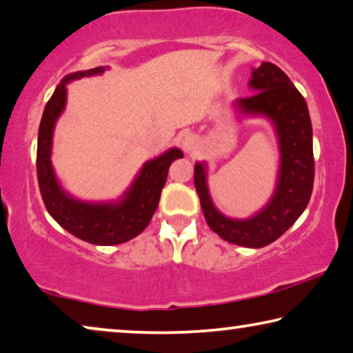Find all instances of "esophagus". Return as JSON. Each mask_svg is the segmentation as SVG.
Wrapping results in <instances>:
<instances>
[{"label":"esophagus","instance_id":"1","mask_svg":"<svg viewBox=\"0 0 353 353\" xmlns=\"http://www.w3.org/2000/svg\"><path fill=\"white\" fill-rule=\"evenodd\" d=\"M181 146L186 153H191V151H194L195 148H197V139H195V135H192V134L184 135V137L181 139Z\"/></svg>","mask_w":353,"mask_h":353}]
</instances>
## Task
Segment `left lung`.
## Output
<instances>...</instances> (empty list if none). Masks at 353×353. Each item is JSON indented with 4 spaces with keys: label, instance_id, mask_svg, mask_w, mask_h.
<instances>
[{
    "label": "left lung",
    "instance_id": "obj_1",
    "mask_svg": "<svg viewBox=\"0 0 353 353\" xmlns=\"http://www.w3.org/2000/svg\"><path fill=\"white\" fill-rule=\"evenodd\" d=\"M249 85L256 93L238 99L236 105L246 113L267 115L279 135L281 169L274 195L254 218L235 221L214 208L202 164L194 167V184L211 230L233 245L263 248L295 224L311 199L312 126L305 97L276 64L262 63V66L254 69Z\"/></svg>",
    "mask_w": 353,
    "mask_h": 353
}]
</instances>
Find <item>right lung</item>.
<instances>
[{
  "label": "right lung",
  "mask_w": 353,
  "mask_h": 353,
  "mask_svg": "<svg viewBox=\"0 0 353 353\" xmlns=\"http://www.w3.org/2000/svg\"><path fill=\"white\" fill-rule=\"evenodd\" d=\"M102 70L104 68H94L85 72L69 74L57 86L42 113L37 135L36 169L42 200L52 218L80 240L91 245L110 246L132 240L145 230L158 208L169 167L175 159L183 158V153L178 148H172L159 158L146 162L120 203H83L69 197L59 188L52 169L50 146L53 126L66 104V83Z\"/></svg>",
  "instance_id": "right-lung-1"
}]
</instances>
